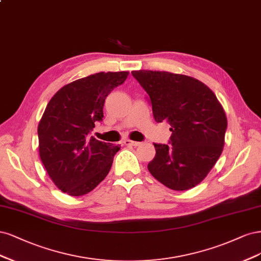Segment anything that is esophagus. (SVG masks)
Here are the masks:
<instances>
[{"label": "esophagus", "mask_w": 261, "mask_h": 261, "mask_svg": "<svg viewBox=\"0 0 261 261\" xmlns=\"http://www.w3.org/2000/svg\"><path fill=\"white\" fill-rule=\"evenodd\" d=\"M123 143L127 146H139L141 143L140 142H136V141H130V140H124Z\"/></svg>", "instance_id": "obj_1"}]
</instances>
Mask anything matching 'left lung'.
<instances>
[{
	"instance_id": "obj_1",
	"label": "left lung",
	"mask_w": 261,
	"mask_h": 261,
	"mask_svg": "<svg viewBox=\"0 0 261 261\" xmlns=\"http://www.w3.org/2000/svg\"><path fill=\"white\" fill-rule=\"evenodd\" d=\"M147 93L157 122L167 121L169 144H156L148 171L165 187L190 190L203 181L219 159L226 117L214 92L189 75L167 71L131 72Z\"/></svg>"
}]
</instances>
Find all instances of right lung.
Returning <instances> with one entry per match:
<instances>
[{"label":"right lung","mask_w":261,"mask_h":261,"mask_svg":"<svg viewBox=\"0 0 261 261\" xmlns=\"http://www.w3.org/2000/svg\"><path fill=\"white\" fill-rule=\"evenodd\" d=\"M127 71L98 72L68 83L49 100L38 127L39 153L55 186L70 196L88 194L111 170L120 149L91 137L103 120L105 98Z\"/></svg>","instance_id":"right-lung-1"}]
</instances>
